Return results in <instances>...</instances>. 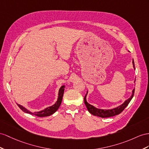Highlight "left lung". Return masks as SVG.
<instances>
[{"label": "left lung", "mask_w": 149, "mask_h": 149, "mask_svg": "<svg viewBox=\"0 0 149 149\" xmlns=\"http://www.w3.org/2000/svg\"><path fill=\"white\" fill-rule=\"evenodd\" d=\"M132 63H133V68H134V69H135L134 61H133V60ZM134 93H135V89H133V90L132 91V94L130 96V97L126 100L123 102V103L121 104L120 106H118V107H116V108H114L113 109H99V108L94 107V106H93V105L89 104L88 102H87V100H86V96L87 94V92L84 97V103H85L86 107H87V109L89 111V112L91 114H93L94 116H97L101 117V118L111 117V116L118 115V114H119L120 113H121L122 111H123L124 109L127 107L128 104L130 103V101L132 100V99L133 97V95H134Z\"/></svg>", "instance_id": "left-lung-1"}]
</instances>
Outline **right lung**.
<instances>
[{"label": "right lung", "instance_id": "add662e5", "mask_svg": "<svg viewBox=\"0 0 149 149\" xmlns=\"http://www.w3.org/2000/svg\"><path fill=\"white\" fill-rule=\"evenodd\" d=\"M64 90H65V86H62L59 89L58 99H57V101L53 105H52V106H49V107L45 108L43 110H42V111H36L35 113H32L31 111H29L28 109L23 107L22 106H21L20 104H17L22 111H24L26 113L34 114V115L37 116L38 117H45V116H50L54 113H55L57 111V109H58V108L60 107L61 102H62V97H63V93H64Z\"/></svg>", "mask_w": 149, "mask_h": 149}]
</instances>
